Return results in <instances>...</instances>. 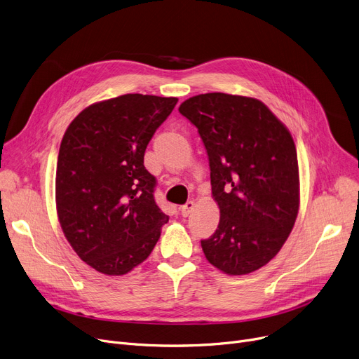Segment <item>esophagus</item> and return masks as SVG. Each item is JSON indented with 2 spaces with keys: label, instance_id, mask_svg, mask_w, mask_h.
<instances>
[{
  "label": "esophagus",
  "instance_id": "1",
  "mask_svg": "<svg viewBox=\"0 0 359 359\" xmlns=\"http://www.w3.org/2000/svg\"><path fill=\"white\" fill-rule=\"evenodd\" d=\"M194 210H195V202L189 201V202H186L183 206H180V214H182V217H189L194 212Z\"/></svg>",
  "mask_w": 359,
  "mask_h": 359
}]
</instances>
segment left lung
Masks as SVG:
<instances>
[{"label": "left lung", "instance_id": "left-lung-1", "mask_svg": "<svg viewBox=\"0 0 359 359\" xmlns=\"http://www.w3.org/2000/svg\"><path fill=\"white\" fill-rule=\"evenodd\" d=\"M179 111L198 128L219 206L215 233L201 246L229 275L265 266L287 241L298 214L299 177L294 140L260 100L206 93Z\"/></svg>", "mask_w": 359, "mask_h": 359}]
</instances>
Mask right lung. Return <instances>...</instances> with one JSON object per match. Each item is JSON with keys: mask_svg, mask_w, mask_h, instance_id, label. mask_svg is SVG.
Wrapping results in <instances>:
<instances>
[{"mask_svg": "<svg viewBox=\"0 0 359 359\" xmlns=\"http://www.w3.org/2000/svg\"><path fill=\"white\" fill-rule=\"evenodd\" d=\"M179 99L123 96L86 107L67 128L56 164L61 229L83 262L125 275L157 244L168 215L154 201L144 154Z\"/></svg>", "mask_w": 359, "mask_h": 359, "instance_id": "add662e5", "label": "right lung"}]
</instances>
